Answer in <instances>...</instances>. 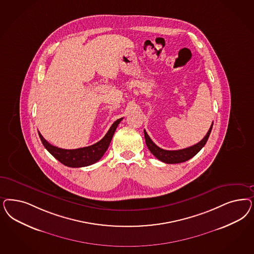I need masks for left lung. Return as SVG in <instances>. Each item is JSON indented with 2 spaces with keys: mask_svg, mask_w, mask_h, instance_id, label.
I'll return each mask as SVG.
<instances>
[{
  "mask_svg": "<svg viewBox=\"0 0 254 254\" xmlns=\"http://www.w3.org/2000/svg\"><path fill=\"white\" fill-rule=\"evenodd\" d=\"M212 126L213 123L209 130L207 131V133L205 134V137L199 143H197L191 147L178 149V150H166V149H163V148L158 147L157 145H155V143H153V141L150 139V137L148 136L147 131L145 130H144V135H145L146 144H147V147H148L149 151L155 156L158 160L164 162L165 164H180V163L188 161L193 156L196 155L197 153L202 149V147L205 146L206 141L209 137V134L212 130Z\"/></svg>",
  "mask_w": 254,
  "mask_h": 254,
  "instance_id": "obj_1",
  "label": "left lung"
}]
</instances>
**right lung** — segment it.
<instances>
[{"label": "right lung", "mask_w": 254, "mask_h": 254, "mask_svg": "<svg viewBox=\"0 0 254 254\" xmlns=\"http://www.w3.org/2000/svg\"><path fill=\"white\" fill-rule=\"evenodd\" d=\"M122 120L123 118L117 120L112 124L107 134L97 143L89 147H80L75 149H64L52 146L42 136L39 131L38 133L44 147H46L49 153L53 157H55L59 162L69 167H84L97 163L105 154L114 135L115 131L118 125L122 122Z\"/></svg>", "instance_id": "obj_1"}]
</instances>
